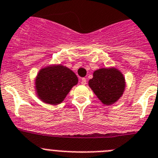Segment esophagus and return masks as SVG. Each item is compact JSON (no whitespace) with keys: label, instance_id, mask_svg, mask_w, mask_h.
Instances as JSON below:
<instances>
[{"label":"esophagus","instance_id":"34e87169","mask_svg":"<svg viewBox=\"0 0 158 158\" xmlns=\"http://www.w3.org/2000/svg\"><path fill=\"white\" fill-rule=\"evenodd\" d=\"M81 84L82 85L87 84V79H86V78H83V79H81Z\"/></svg>","mask_w":158,"mask_h":158}]
</instances>
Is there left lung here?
<instances>
[{"mask_svg": "<svg viewBox=\"0 0 158 158\" xmlns=\"http://www.w3.org/2000/svg\"><path fill=\"white\" fill-rule=\"evenodd\" d=\"M126 79L123 74L114 67L102 68L93 73L88 86L97 98L105 105L117 102L126 89Z\"/></svg>", "mask_w": 158, "mask_h": 158, "instance_id": "1", "label": "left lung"}]
</instances>
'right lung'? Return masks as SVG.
<instances>
[{
	"instance_id": "add662e5",
	"label": "right lung",
	"mask_w": 158,
	"mask_h": 158,
	"mask_svg": "<svg viewBox=\"0 0 158 158\" xmlns=\"http://www.w3.org/2000/svg\"><path fill=\"white\" fill-rule=\"evenodd\" d=\"M79 82L73 71L62 64H51L41 68L35 78L38 98L49 105H58Z\"/></svg>"
}]
</instances>
